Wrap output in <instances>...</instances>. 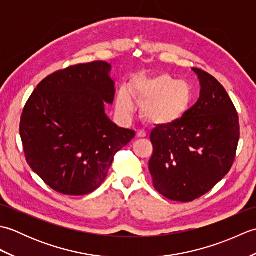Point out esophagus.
Segmentation results:
<instances>
[{
	"label": "esophagus",
	"instance_id": "obj_1",
	"mask_svg": "<svg viewBox=\"0 0 256 256\" xmlns=\"http://www.w3.org/2000/svg\"><path fill=\"white\" fill-rule=\"evenodd\" d=\"M136 136H138V138H143L146 136V133H145L144 131H138V132H136Z\"/></svg>",
	"mask_w": 256,
	"mask_h": 256
}]
</instances>
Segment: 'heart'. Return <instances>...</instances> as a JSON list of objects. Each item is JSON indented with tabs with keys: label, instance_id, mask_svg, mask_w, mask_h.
<instances>
[{
	"label": "heart",
	"instance_id": "1",
	"mask_svg": "<svg viewBox=\"0 0 256 256\" xmlns=\"http://www.w3.org/2000/svg\"><path fill=\"white\" fill-rule=\"evenodd\" d=\"M131 96L144 102L142 114L154 125H170L182 118L192 102V90L184 81L168 74L142 76L134 81ZM118 108L123 113L133 110V102L126 91L118 96Z\"/></svg>",
	"mask_w": 256,
	"mask_h": 256
}]
</instances>
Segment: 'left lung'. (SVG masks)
Masks as SVG:
<instances>
[{
  "label": "left lung",
  "instance_id": "left-lung-1",
  "mask_svg": "<svg viewBox=\"0 0 256 256\" xmlns=\"http://www.w3.org/2000/svg\"><path fill=\"white\" fill-rule=\"evenodd\" d=\"M192 70L201 86L198 101L179 121L150 133L153 186L180 202L200 198L229 172L240 138L236 108L226 89L208 72Z\"/></svg>",
  "mask_w": 256,
  "mask_h": 256
}]
</instances>
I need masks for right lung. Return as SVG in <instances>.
I'll return each instance as SVG.
<instances>
[{
    "instance_id": "obj_1",
    "label": "right lung",
    "mask_w": 256,
    "mask_h": 256,
    "mask_svg": "<svg viewBox=\"0 0 256 256\" xmlns=\"http://www.w3.org/2000/svg\"><path fill=\"white\" fill-rule=\"evenodd\" d=\"M110 70L101 60L58 70L38 84L23 108L20 134L27 164L59 194L94 192L114 155L135 136L104 113L116 94Z\"/></svg>"
}]
</instances>
